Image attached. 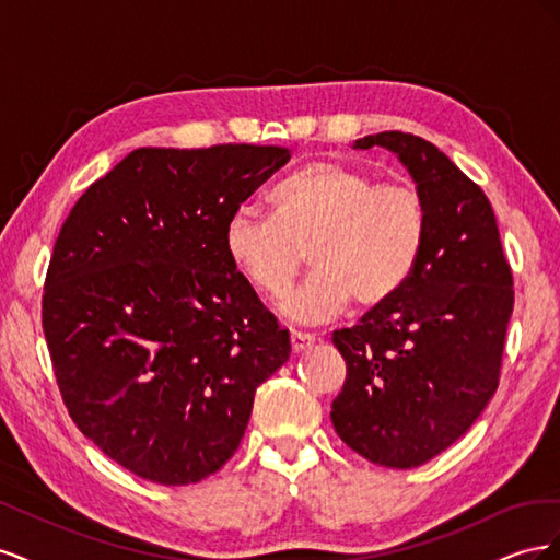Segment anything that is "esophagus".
<instances>
[{
  "label": "esophagus",
  "mask_w": 560,
  "mask_h": 560,
  "mask_svg": "<svg viewBox=\"0 0 560 560\" xmlns=\"http://www.w3.org/2000/svg\"><path fill=\"white\" fill-rule=\"evenodd\" d=\"M290 338H292V350H294V352L306 350V348H311V346L315 343V334H308V331H299V329H292Z\"/></svg>",
  "instance_id": "obj_1"
}]
</instances>
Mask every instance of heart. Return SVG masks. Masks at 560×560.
Segmentation results:
<instances>
[{
  "instance_id": "heart-1",
  "label": "heart",
  "mask_w": 560,
  "mask_h": 560,
  "mask_svg": "<svg viewBox=\"0 0 560 560\" xmlns=\"http://www.w3.org/2000/svg\"><path fill=\"white\" fill-rule=\"evenodd\" d=\"M273 214L235 208L224 229L229 261L254 292L276 299L310 252L316 268L284 295L282 313L325 319L354 299L376 308L409 282L428 238V206L413 184L343 163H313L273 191Z\"/></svg>"
}]
</instances>
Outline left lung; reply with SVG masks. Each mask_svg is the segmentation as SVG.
<instances>
[{
  "label": "left lung",
  "instance_id": "1",
  "mask_svg": "<svg viewBox=\"0 0 560 560\" xmlns=\"http://www.w3.org/2000/svg\"><path fill=\"white\" fill-rule=\"evenodd\" d=\"M374 144L409 167L428 206V238L393 299L331 334L348 366L331 422L366 460L411 469L457 442L495 395L514 278L477 182L418 135L358 140Z\"/></svg>",
  "mask_w": 560,
  "mask_h": 560
}]
</instances>
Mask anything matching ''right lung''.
Here are the masks:
<instances>
[{
  "label": "right lung",
  "instance_id": "add662e5",
  "mask_svg": "<svg viewBox=\"0 0 560 560\" xmlns=\"http://www.w3.org/2000/svg\"><path fill=\"white\" fill-rule=\"evenodd\" d=\"M292 159L282 147L135 149L74 202L42 325L77 428L138 477L186 486L241 446L257 387L290 360L224 229Z\"/></svg>",
  "mask_w": 560,
  "mask_h": 560
}]
</instances>
